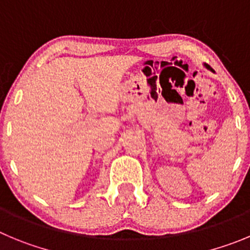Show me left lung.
<instances>
[{"mask_svg": "<svg viewBox=\"0 0 250 250\" xmlns=\"http://www.w3.org/2000/svg\"><path fill=\"white\" fill-rule=\"evenodd\" d=\"M206 67H208V66H207V65H206Z\"/></svg>", "mask_w": 250, "mask_h": 250, "instance_id": "obj_1", "label": "left lung"}]
</instances>
